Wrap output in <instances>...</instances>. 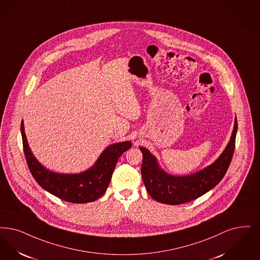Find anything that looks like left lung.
I'll return each instance as SVG.
<instances>
[{
  "instance_id": "obj_1",
  "label": "left lung",
  "mask_w": 260,
  "mask_h": 260,
  "mask_svg": "<svg viewBox=\"0 0 260 260\" xmlns=\"http://www.w3.org/2000/svg\"><path fill=\"white\" fill-rule=\"evenodd\" d=\"M237 128L238 124L235 118L230 140L221 155L211 166L186 176H173L165 172L150 151L140 147L143 155L141 175L149 194L157 202L179 205L200 198L216 187L225 175L231 162Z\"/></svg>"
}]
</instances>
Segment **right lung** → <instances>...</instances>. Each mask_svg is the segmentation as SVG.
<instances>
[{
	"label": "right lung",
	"instance_id": "obj_1",
	"mask_svg": "<svg viewBox=\"0 0 260 260\" xmlns=\"http://www.w3.org/2000/svg\"><path fill=\"white\" fill-rule=\"evenodd\" d=\"M21 135L27 165L37 183L53 196L72 203H88L101 198L109 186L118 158L132 147L131 141L108 146L91 168L77 174H63L45 168L32 155L23 121Z\"/></svg>",
	"mask_w": 260,
	"mask_h": 260
}]
</instances>
